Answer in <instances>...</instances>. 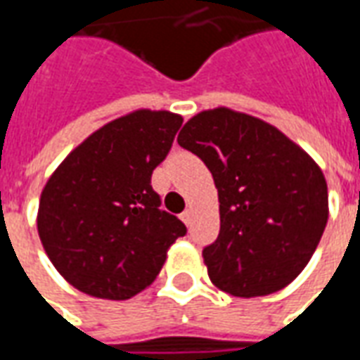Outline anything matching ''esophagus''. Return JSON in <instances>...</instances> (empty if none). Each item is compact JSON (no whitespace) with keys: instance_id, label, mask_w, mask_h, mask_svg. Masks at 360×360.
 Instances as JSON below:
<instances>
[{"instance_id":"esophagus-1","label":"esophagus","mask_w":360,"mask_h":360,"mask_svg":"<svg viewBox=\"0 0 360 360\" xmlns=\"http://www.w3.org/2000/svg\"><path fill=\"white\" fill-rule=\"evenodd\" d=\"M182 221H184V225L188 226V229L192 226V223H193V211H192V209H186L184 213H182Z\"/></svg>"}]
</instances>
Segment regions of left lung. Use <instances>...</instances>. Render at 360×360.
Masks as SVG:
<instances>
[{
    "mask_svg": "<svg viewBox=\"0 0 360 360\" xmlns=\"http://www.w3.org/2000/svg\"><path fill=\"white\" fill-rule=\"evenodd\" d=\"M178 143L215 180L221 231L203 248L211 283L233 297H266L307 267L328 223V184L297 143L231 108L186 122Z\"/></svg>",
    "mask_w": 360,
    "mask_h": 360,
    "instance_id": "obj_1",
    "label": "left lung"
}]
</instances>
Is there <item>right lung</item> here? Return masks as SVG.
<instances>
[{
  "label": "right lung",
  "mask_w": 360,
  "mask_h": 360,
  "mask_svg": "<svg viewBox=\"0 0 360 360\" xmlns=\"http://www.w3.org/2000/svg\"><path fill=\"white\" fill-rule=\"evenodd\" d=\"M182 116L135 110L89 135L56 168L38 205V236L53 267L85 295L126 300L159 275L186 225L160 207L151 174Z\"/></svg>",
  "instance_id": "obj_1"
}]
</instances>
